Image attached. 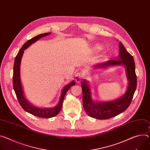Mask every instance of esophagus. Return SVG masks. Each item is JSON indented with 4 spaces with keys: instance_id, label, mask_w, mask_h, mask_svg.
I'll return each instance as SVG.
<instances>
[{
    "instance_id": "esophagus-1",
    "label": "esophagus",
    "mask_w": 150,
    "mask_h": 150,
    "mask_svg": "<svg viewBox=\"0 0 150 150\" xmlns=\"http://www.w3.org/2000/svg\"><path fill=\"white\" fill-rule=\"evenodd\" d=\"M83 74L80 73V72H78L75 75V81L76 83H79L80 82V81L82 80L83 79Z\"/></svg>"
}]
</instances>
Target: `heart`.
<instances>
[{"label": "heart", "instance_id": "heart-1", "mask_svg": "<svg viewBox=\"0 0 150 150\" xmlns=\"http://www.w3.org/2000/svg\"><path fill=\"white\" fill-rule=\"evenodd\" d=\"M102 49V46L100 44H95L93 47V50L95 51H100Z\"/></svg>", "mask_w": 150, "mask_h": 150}]
</instances>
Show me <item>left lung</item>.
Returning a JSON list of instances; mask_svg holds the SVG:
<instances>
[{
  "instance_id": "obj_1",
  "label": "left lung",
  "mask_w": 150,
  "mask_h": 150,
  "mask_svg": "<svg viewBox=\"0 0 150 150\" xmlns=\"http://www.w3.org/2000/svg\"><path fill=\"white\" fill-rule=\"evenodd\" d=\"M119 56L115 60H110L94 66V69H106L108 67L124 66L128 80L125 93L116 100L109 102H98L93 99L88 81L83 79L81 82L83 90V107L86 113L91 117L106 120L114 117L124 112L129 106L137 88V79L135 73V64L133 56L119 42Z\"/></svg>"
}]
</instances>
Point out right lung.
Masks as SVG:
<instances>
[{
	"instance_id": "right-lung-1",
	"label": "right lung",
	"mask_w": 150,
	"mask_h": 150,
	"mask_svg": "<svg viewBox=\"0 0 150 150\" xmlns=\"http://www.w3.org/2000/svg\"><path fill=\"white\" fill-rule=\"evenodd\" d=\"M51 33H45L43 34H40L38 36L33 37L31 39L29 40L28 41H27L22 46V47L18 51L17 56L15 58L13 71V88L15 91L17 98L21 106L23 108L24 111L35 116L46 118L54 117L59 113L62 108V103L67 91L71 88V86L75 84V82L74 81H72L69 84H67L63 87L62 90L59 102L56 106L53 108H38L32 105L26 99L25 96L20 78V65L24 51L28 48L29 46H30L32 44L36 42L39 39L49 35Z\"/></svg>"
}]
</instances>
